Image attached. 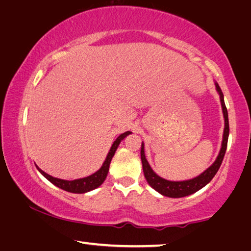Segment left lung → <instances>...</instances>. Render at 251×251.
Listing matches in <instances>:
<instances>
[{
    "label": "left lung",
    "mask_w": 251,
    "mask_h": 251,
    "mask_svg": "<svg viewBox=\"0 0 251 251\" xmlns=\"http://www.w3.org/2000/svg\"><path fill=\"white\" fill-rule=\"evenodd\" d=\"M215 87L219 95V99H221L224 120H225V128H224V134H223V141H222V148L221 151L218 153V156L216 157L214 163L209 166L207 170H205L203 173L200 174L199 176L194 178L186 179V181H169L157 175L154 171L149 164V162L144 154V143L142 142L141 146V161H142V168L143 173L146 176L147 182L149 183L152 188H154L156 192L163 196L172 197V199H179V197H185L188 195H192L200 191L201 188L207 185V184L212 181L213 177L216 175L217 171L219 170L222 165V162L225 156L226 149H227V142H228V135H229V122H228V112L227 108L224 101V95L221 89V87L217 82H215Z\"/></svg>",
    "instance_id": "8db88e82"
}]
</instances>
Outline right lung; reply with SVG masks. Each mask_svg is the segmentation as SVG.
<instances>
[{
    "instance_id": "1",
    "label": "right lung",
    "mask_w": 251,
    "mask_h": 251,
    "mask_svg": "<svg viewBox=\"0 0 251 251\" xmlns=\"http://www.w3.org/2000/svg\"><path fill=\"white\" fill-rule=\"evenodd\" d=\"M131 133H132V132H130V131H126V132L119 135V137L116 139V141L113 142L111 149H110V151L108 153L107 157H105L102 166H101V168L98 171H97L96 173L91 174L87 177L74 179V181H67V179L52 177V176H50V174H47V173L44 172V171H42L41 169L38 168V166H36V168H37L39 172H41L43 176H45L48 179V181L54 184L55 186L61 188V190L67 191V192H70V193H75V194H83V193L90 192L92 190H95V188L99 187L101 184L104 182V179H105V177H107L108 172H109L110 163H111V160H112V157L114 155V153H116V151H117L119 144H120V142L126 137V135H129Z\"/></svg>"
}]
</instances>
